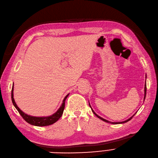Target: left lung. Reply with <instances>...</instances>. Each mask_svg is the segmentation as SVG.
<instances>
[{"mask_svg":"<svg viewBox=\"0 0 158 158\" xmlns=\"http://www.w3.org/2000/svg\"><path fill=\"white\" fill-rule=\"evenodd\" d=\"M146 93H147V86H146V83H145V95H144V101H145V97H146ZM89 105H90V108H91V109H92V111L93 112V113L97 116V117L98 118H99L100 119H101L102 121H105V122H106V123H111V124H122V123H127V122H128V121H129L130 119H131L133 117H134V115L135 114H134V115H133L131 118H130L129 119H128L127 120H126V121H122V122H110V121H108V120H106V119H103V118H102L101 117H100V116H99L97 114H95V112L93 110V109L92 108V107H91V106H90V103H89Z\"/></svg>","mask_w":158,"mask_h":158,"instance_id":"8db88e82","label":"left lung"}]
</instances>
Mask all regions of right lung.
Here are the masks:
<instances>
[{
	"mask_svg": "<svg viewBox=\"0 0 158 158\" xmlns=\"http://www.w3.org/2000/svg\"><path fill=\"white\" fill-rule=\"evenodd\" d=\"M69 94L66 95V97L64 98L63 101V103L60 106V108L57 110V111L54 113L53 114L47 116V117H34V116H31L30 115H28L23 112L21 110H20L17 105L16 102H15L14 98H13V85L12 86V90H11V101L13 105L16 108L17 111L19 112L20 115L22 116L23 118L29 124L34 125V126H37V127H44V126H48L50 125L53 124L54 123L57 121L59 118L62 116L64 109V105H65V101L66 98H68Z\"/></svg>",
	"mask_w": 158,
	"mask_h": 158,
	"instance_id": "right-lung-1",
	"label": "right lung"
}]
</instances>
